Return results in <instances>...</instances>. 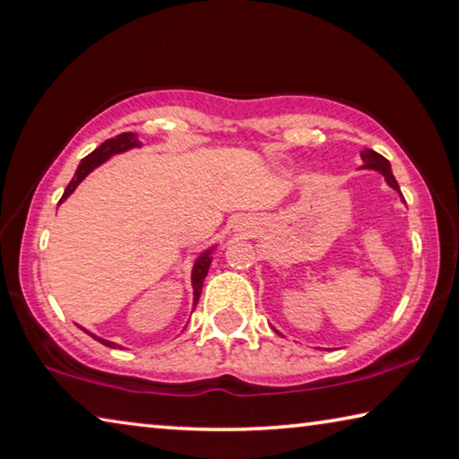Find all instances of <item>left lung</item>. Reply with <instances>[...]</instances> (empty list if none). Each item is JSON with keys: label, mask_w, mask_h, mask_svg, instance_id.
<instances>
[{"label": "left lung", "mask_w": 459, "mask_h": 459, "mask_svg": "<svg viewBox=\"0 0 459 459\" xmlns=\"http://www.w3.org/2000/svg\"><path fill=\"white\" fill-rule=\"evenodd\" d=\"M361 155V161H363V169H374V171H377V173H382L384 176V179H386V184L392 187V190H396L398 194H400V187H398V181H396V178H394V173H392V167H390V163H388V159H384L380 152H376V151H372V149H366V151H361L359 152ZM400 198H403V194H400ZM403 202H404V198H403ZM275 331V329H273ZM278 333V331H275ZM280 334V333H278Z\"/></svg>", "instance_id": "1"}]
</instances>
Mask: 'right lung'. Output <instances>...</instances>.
Segmentation results:
<instances>
[{
    "label": "right lung",
    "mask_w": 459,
    "mask_h": 459,
    "mask_svg": "<svg viewBox=\"0 0 459 459\" xmlns=\"http://www.w3.org/2000/svg\"><path fill=\"white\" fill-rule=\"evenodd\" d=\"M136 147H141V143H138V138H136L134 133H122V134L114 136V138H108L106 143H101L96 151L90 152V155L82 159V163H79L75 176H73V179L69 181L67 190H65V194H63V198L59 200V204L67 200L69 195L77 190V186L82 184V181H83L87 176H90V173H91L93 169H96V167H100L101 163H106L108 159H110L112 155H118V152H125V151L136 149ZM212 251H214V247H212V249L204 251L202 255H200L198 259H195L194 269H192L194 308H195V304H198V300H200L202 286H204V278H206L208 267H210V264H212ZM82 329H83V326H82ZM83 331H85V329H83ZM85 333L91 334L90 331H85ZM91 337L96 339V341H100V343L108 345V347H120V345L112 343V341H106V339H101V337H96V334H91ZM120 349H122V347H120Z\"/></svg>",
    "instance_id": "right-lung-1"
}]
</instances>
